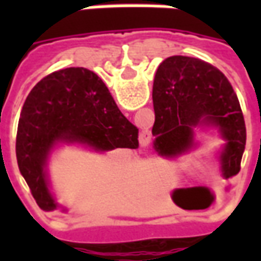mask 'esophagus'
<instances>
[{"label":"esophagus","mask_w":261,"mask_h":261,"mask_svg":"<svg viewBox=\"0 0 261 261\" xmlns=\"http://www.w3.org/2000/svg\"><path fill=\"white\" fill-rule=\"evenodd\" d=\"M148 142H149V136H145V134H141V138H140V144H141L142 147H147Z\"/></svg>","instance_id":"34e87169"}]
</instances>
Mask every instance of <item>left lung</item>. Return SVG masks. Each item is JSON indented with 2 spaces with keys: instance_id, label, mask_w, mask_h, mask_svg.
I'll return each mask as SVG.
<instances>
[{
  "instance_id": "8db88e82",
  "label": "left lung",
  "mask_w": 261,
  "mask_h": 261,
  "mask_svg": "<svg viewBox=\"0 0 261 261\" xmlns=\"http://www.w3.org/2000/svg\"><path fill=\"white\" fill-rule=\"evenodd\" d=\"M153 149L173 158L194 148L197 128L218 130L225 140L221 173H239L246 127L233 88L219 69L205 61L172 56L159 64L152 89Z\"/></svg>"
}]
</instances>
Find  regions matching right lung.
Returning a JSON list of instances; mask_svg holds the SVG:
<instances>
[{
	"label": "right lung",
	"mask_w": 261,
	"mask_h": 261,
	"mask_svg": "<svg viewBox=\"0 0 261 261\" xmlns=\"http://www.w3.org/2000/svg\"><path fill=\"white\" fill-rule=\"evenodd\" d=\"M96 152L138 148V128L120 112L108 86L82 67L54 71L26 97L16 134V159L43 211H61L50 189L48 159L60 145Z\"/></svg>",
	"instance_id": "1"
}]
</instances>
